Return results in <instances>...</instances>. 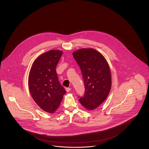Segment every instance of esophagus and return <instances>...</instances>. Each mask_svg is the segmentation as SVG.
I'll use <instances>...</instances> for the list:
<instances>
[{
	"mask_svg": "<svg viewBox=\"0 0 149 149\" xmlns=\"http://www.w3.org/2000/svg\"><path fill=\"white\" fill-rule=\"evenodd\" d=\"M70 89H71V88H65L66 91V92H69V91H70Z\"/></svg>",
	"mask_w": 149,
	"mask_h": 149,
	"instance_id": "esophagus-1",
	"label": "esophagus"
}]
</instances>
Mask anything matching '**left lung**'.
Wrapping results in <instances>:
<instances>
[{
    "label": "left lung",
    "mask_w": 149,
    "mask_h": 149,
    "mask_svg": "<svg viewBox=\"0 0 149 149\" xmlns=\"http://www.w3.org/2000/svg\"><path fill=\"white\" fill-rule=\"evenodd\" d=\"M85 85L81 104L89 110L96 109L106 99L111 87L109 67L103 56L93 49H81L73 53Z\"/></svg>",
    "instance_id": "obj_1"
}]
</instances>
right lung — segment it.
<instances>
[{
  "label": "right lung",
  "instance_id": "right-lung-1",
  "mask_svg": "<svg viewBox=\"0 0 149 149\" xmlns=\"http://www.w3.org/2000/svg\"><path fill=\"white\" fill-rule=\"evenodd\" d=\"M63 52L52 50L39 56L33 63L29 76L31 95L43 111L54 113L66 93L58 81L56 68Z\"/></svg>",
  "mask_w": 149,
  "mask_h": 149
}]
</instances>
